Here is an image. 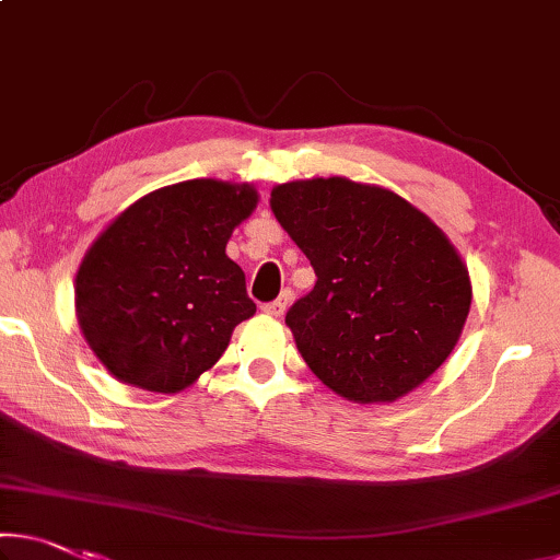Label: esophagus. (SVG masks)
Listing matches in <instances>:
<instances>
[{"instance_id": "esophagus-1", "label": "esophagus", "mask_w": 560, "mask_h": 560, "mask_svg": "<svg viewBox=\"0 0 560 560\" xmlns=\"http://www.w3.org/2000/svg\"><path fill=\"white\" fill-rule=\"evenodd\" d=\"M288 305H290V295H288V292H282V295H280L278 300H272V303H265L262 310H265V313H268L270 317H282V315H285Z\"/></svg>"}]
</instances>
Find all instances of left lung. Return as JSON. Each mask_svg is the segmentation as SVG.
<instances>
[{
	"instance_id": "8db88e82",
	"label": "left lung",
	"mask_w": 560,
	"mask_h": 560,
	"mask_svg": "<svg viewBox=\"0 0 560 560\" xmlns=\"http://www.w3.org/2000/svg\"><path fill=\"white\" fill-rule=\"evenodd\" d=\"M270 208L315 270L285 323L307 368L352 402H393L451 355L470 275L448 235L385 187L348 177L275 185Z\"/></svg>"
}]
</instances>
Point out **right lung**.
<instances>
[{"instance_id": "add662e5", "label": "right lung", "mask_w": 560, "mask_h": 560, "mask_svg": "<svg viewBox=\"0 0 560 560\" xmlns=\"http://www.w3.org/2000/svg\"><path fill=\"white\" fill-rule=\"evenodd\" d=\"M257 208L253 185L187 179L140 197L100 232L74 280L80 330L119 383L179 393L255 315L225 247Z\"/></svg>"}]
</instances>
